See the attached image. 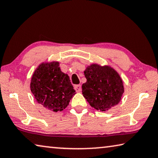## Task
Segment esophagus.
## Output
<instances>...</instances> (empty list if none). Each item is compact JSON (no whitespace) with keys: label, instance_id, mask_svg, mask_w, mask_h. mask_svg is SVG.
I'll list each match as a JSON object with an SVG mask.
<instances>
[{"label":"esophagus","instance_id":"34e87169","mask_svg":"<svg viewBox=\"0 0 158 158\" xmlns=\"http://www.w3.org/2000/svg\"><path fill=\"white\" fill-rule=\"evenodd\" d=\"M74 89L77 92H80L81 90V85H76L74 86Z\"/></svg>","mask_w":158,"mask_h":158}]
</instances>
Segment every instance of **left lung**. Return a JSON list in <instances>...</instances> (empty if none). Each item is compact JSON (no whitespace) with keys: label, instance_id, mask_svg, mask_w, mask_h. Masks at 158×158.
Masks as SVG:
<instances>
[{"label":"left lung","instance_id":"obj_1","mask_svg":"<svg viewBox=\"0 0 158 158\" xmlns=\"http://www.w3.org/2000/svg\"><path fill=\"white\" fill-rule=\"evenodd\" d=\"M84 75L87 81L82 85V94L92 107L105 111L118 104L124 88L121 77L113 68L93 64L84 71Z\"/></svg>","mask_w":158,"mask_h":158}]
</instances>
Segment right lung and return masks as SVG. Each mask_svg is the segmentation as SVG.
Returning a JSON list of instances; mask_svg holds the SVG:
<instances>
[{
    "mask_svg": "<svg viewBox=\"0 0 158 158\" xmlns=\"http://www.w3.org/2000/svg\"><path fill=\"white\" fill-rule=\"evenodd\" d=\"M31 90L37 102L56 112L65 109L75 94L69 77L60 71L58 62L42 63L37 68Z\"/></svg>",
    "mask_w": 158,
    "mask_h": 158,
    "instance_id": "add662e5",
    "label": "right lung"
}]
</instances>
